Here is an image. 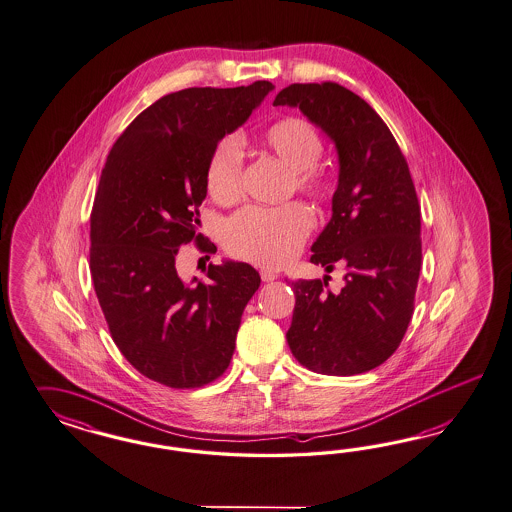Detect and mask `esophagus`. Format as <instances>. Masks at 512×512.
<instances>
[{
    "instance_id": "esophagus-1",
    "label": "esophagus",
    "mask_w": 512,
    "mask_h": 512,
    "mask_svg": "<svg viewBox=\"0 0 512 512\" xmlns=\"http://www.w3.org/2000/svg\"><path fill=\"white\" fill-rule=\"evenodd\" d=\"M261 278H263V281H266V283H268V281H274V279H278V274H276L274 270H268V268H263V270H261Z\"/></svg>"
}]
</instances>
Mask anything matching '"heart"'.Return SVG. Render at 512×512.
<instances>
[{
    "mask_svg": "<svg viewBox=\"0 0 512 512\" xmlns=\"http://www.w3.org/2000/svg\"><path fill=\"white\" fill-rule=\"evenodd\" d=\"M264 150L276 155L291 171L304 195L323 201L328 182L315 165L325 154L319 131L304 118H285L270 125L261 137ZM244 150L234 137L219 140L206 165V187L214 201L231 204L242 195ZM313 227V216L302 204L281 208L248 206L234 214L223 231L225 248L249 263L278 268L289 263L304 246Z\"/></svg>",
    "mask_w": 512,
    "mask_h": 512,
    "instance_id": "1",
    "label": "heart"
}]
</instances>
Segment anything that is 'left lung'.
<instances>
[{
	"instance_id": "obj_1",
	"label": "left lung",
	"mask_w": 512,
	"mask_h": 512,
	"mask_svg": "<svg viewBox=\"0 0 512 512\" xmlns=\"http://www.w3.org/2000/svg\"><path fill=\"white\" fill-rule=\"evenodd\" d=\"M298 107L338 150L332 217L311 263L345 268L340 293L323 279L293 281L287 343L311 372L355 375L381 366L400 345L419 283L420 206L407 161L381 116L336 82L291 84L274 107Z\"/></svg>"
}]
</instances>
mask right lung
I'll use <instances>...</instances> for the list:
<instances>
[{
    "mask_svg": "<svg viewBox=\"0 0 512 512\" xmlns=\"http://www.w3.org/2000/svg\"><path fill=\"white\" fill-rule=\"evenodd\" d=\"M274 86L187 88L157 99L110 150L90 217V272L110 336L127 362L165 387L212 383L231 364L242 313L261 285L248 263L208 266V281L176 270L201 234L206 165Z\"/></svg>",
    "mask_w": 512,
    "mask_h": 512,
    "instance_id": "right-lung-1",
    "label": "right lung"
}]
</instances>
